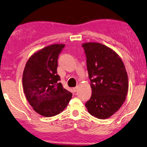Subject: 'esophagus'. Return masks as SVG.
Returning <instances> with one entry per match:
<instances>
[{
  "mask_svg": "<svg viewBox=\"0 0 147 147\" xmlns=\"http://www.w3.org/2000/svg\"><path fill=\"white\" fill-rule=\"evenodd\" d=\"M78 86H76V87H74V88H73V90L74 91V92H76L77 90H78Z\"/></svg>",
  "mask_w": 147,
  "mask_h": 147,
  "instance_id": "obj_1",
  "label": "esophagus"
}]
</instances>
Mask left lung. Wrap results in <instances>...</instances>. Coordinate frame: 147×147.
I'll list each match as a JSON object with an SVG mask.
<instances>
[{"label": "left lung", "mask_w": 147, "mask_h": 147, "mask_svg": "<svg viewBox=\"0 0 147 147\" xmlns=\"http://www.w3.org/2000/svg\"><path fill=\"white\" fill-rule=\"evenodd\" d=\"M82 46L92 88V95L85 106L94 117L108 119L126 100L128 90L126 68L119 55L106 45L87 42Z\"/></svg>", "instance_id": "1"}]
</instances>
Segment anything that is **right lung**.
I'll list each match as a JSON object with an SVG mask.
<instances>
[{
    "label": "right lung",
    "instance_id": "obj_1",
    "mask_svg": "<svg viewBox=\"0 0 147 147\" xmlns=\"http://www.w3.org/2000/svg\"><path fill=\"white\" fill-rule=\"evenodd\" d=\"M64 44H53L34 53L23 74V88L28 103L37 113L51 117L67 107L72 94L59 83L58 58Z\"/></svg>",
    "mask_w": 147,
    "mask_h": 147
}]
</instances>
